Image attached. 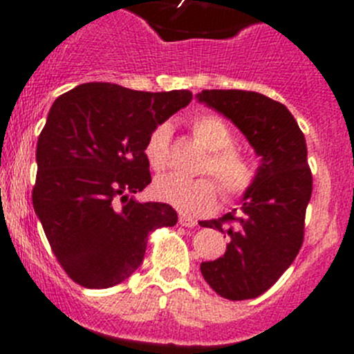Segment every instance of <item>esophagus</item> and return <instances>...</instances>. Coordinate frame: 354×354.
Instances as JSON below:
<instances>
[{
  "label": "esophagus",
  "mask_w": 354,
  "mask_h": 354,
  "mask_svg": "<svg viewBox=\"0 0 354 354\" xmlns=\"http://www.w3.org/2000/svg\"><path fill=\"white\" fill-rule=\"evenodd\" d=\"M179 223L183 225V227H187V228H195L196 227V221L193 220V218H189V216H180Z\"/></svg>",
  "instance_id": "34e87169"
}]
</instances>
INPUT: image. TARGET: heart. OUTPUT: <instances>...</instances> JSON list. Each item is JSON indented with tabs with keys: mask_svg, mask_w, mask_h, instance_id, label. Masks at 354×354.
I'll list each match as a JSON object with an SVG mask.
<instances>
[{
	"mask_svg": "<svg viewBox=\"0 0 354 354\" xmlns=\"http://www.w3.org/2000/svg\"><path fill=\"white\" fill-rule=\"evenodd\" d=\"M193 133L198 142L209 149V158L202 165L204 174H212L228 198L245 195L255 180V167L243 152L234 149V133L227 122L218 115L204 113L193 120ZM171 124L162 122L149 134L145 156L150 168L162 171L170 159ZM154 195L177 211L198 216L211 211L218 198V187L209 177L184 179L179 175H167L154 183Z\"/></svg>",
	"mask_w": 354,
	"mask_h": 354,
	"instance_id": "obj_1",
	"label": "heart"
}]
</instances>
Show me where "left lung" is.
I'll return each instance as SVG.
<instances>
[{
    "label": "left lung",
    "instance_id": "left-lung-1",
    "mask_svg": "<svg viewBox=\"0 0 354 354\" xmlns=\"http://www.w3.org/2000/svg\"><path fill=\"white\" fill-rule=\"evenodd\" d=\"M196 101L232 122L261 158L239 214L200 221L230 236L223 257L202 262L200 271L223 298H257L282 277L303 245L312 195L305 136L289 109L262 93L202 90Z\"/></svg>",
    "mask_w": 354,
    "mask_h": 354
}]
</instances>
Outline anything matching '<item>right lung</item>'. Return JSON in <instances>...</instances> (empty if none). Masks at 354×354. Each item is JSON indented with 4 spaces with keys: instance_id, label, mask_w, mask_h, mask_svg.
<instances>
[{
    "instance_id": "1",
    "label": "right lung",
    "mask_w": 354,
    "mask_h": 354,
    "mask_svg": "<svg viewBox=\"0 0 354 354\" xmlns=\"http://www.w3.org/2000/svg\"><path fill=\"white\" fill-rule=\"evenodd\" d=\"M192 99L189 90L84 83L53 102L37 142L33 209L76 283L108 289L124 282L142 264L149 234L177 223L171 205L134 195L152 180L149 134Z\"/></svg>"
}]
</instances>
